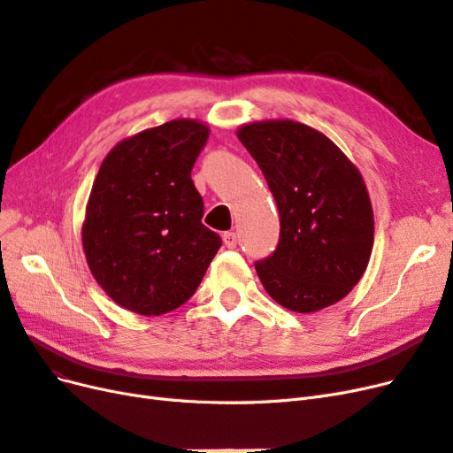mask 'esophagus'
Listing matches in <instances>:
<instances>
[{
	"label": "esophagus",
	"instance_id": "34e87169",
	"mask_svg": "<svg viewBox=\"0 0 453 453\" xmlns=\"http://www.w3.org/2000/svg\"><path fill=\"white\" fill-rule=\"evenodd\" d=\"M222 239H224V244H226L227 248H235V246H237V233L226 231L224 235H222Z\"/></svg>",
	"mask_w": 453,
	"mask_h": 453
}]
</instances>
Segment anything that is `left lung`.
I'll return each mask as SVG.
<instances>
[{"label":"left lung","mask_w":453,"mask_h":453,"mask_svg":"<svg viewBox=\"0 0 453 453\" xmlns=\"http://www.w3.org/2000/svg\"><path fill=\"white\" fill-rule=\"evenodd\" d=\"M237 137L280 214L279 246L256 261L261 284L301 314L341 301L361 280L372 252L374 218L361 173L329 137L301 122L244 124Z\"/></svg>","instance_id":"obj_1"}]
</instances>
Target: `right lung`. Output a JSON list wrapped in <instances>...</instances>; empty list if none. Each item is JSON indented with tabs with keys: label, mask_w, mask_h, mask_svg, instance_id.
I'll use <instances>...</instances> for the list:
<instances>
[{
	"label": "right lung",
	"mask_w": 453,
	"mask_h": 453,
	"mask_svg": "<svg viewBox=\"0 0 453 453\" xmlns=\"http://www.w3.org/2000/svg\"><path fill=\"white\" fill-rule=\"evenodd\" d=\"M209 127L179 119L120 141L94 180L82 248L97 284L124 309L159 316L196 294L222 239L201 224L192 167Z\"/></svg>",
	"instance_id": "right-lung-1"
}]
</instances>
